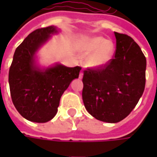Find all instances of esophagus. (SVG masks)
Masks as SVG:
<instances>
[{"instance_id":"1","label":"esophagus","mask_w":157,"mask_h":157,"mask_svg":"<svg viewBox=\"0 0 157 157\" xmlns=\"http://www.w3.org/2000/svg\"><path fill=\"white\" fill-rule=\"evenodd\" d=\"M82 77H83V71H80L79 72V78H82Z\"/></svg>"}]
</instances>
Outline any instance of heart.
<instances>
[{"label": "heart", "instance_id": "heart-1", "mask_svg": "<svg viewBox=\"0 0 157 157\" xmlns=\"http://www.w3.org/2000/svg\"><path fill=\"white\" fill-rule=\"evenodd\" d=\"M84 55H90L87 58L88 66L99 68L104 66L111 59L113 52V45L110 41H106L101 36L89 39L82 47Z\"/></svg>", "mask_w": 157, "mask_h": 157}]
</instances>
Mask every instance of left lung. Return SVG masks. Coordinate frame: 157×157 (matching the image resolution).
<instances>
[{"mask_svg":"<svg viewBox=\"0 0 157 157\" xmlns=\"http://www.w3.org/2000/svg\"><path fill=\"white\" fill-rule=\"evenodd\" d=\"M116 50L104 66L84 71L82 98L95 119L116 123L127 117L143 94L146 57L132 37L114 32Z\"/></svg>","mask_w":157,"mask_h":157,"instance_id":"obj_1","label":"left lung"}]
</instances>
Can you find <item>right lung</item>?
Here are the masks:
<instances>
[{"label": "right lung", "instance_id": "add662e5", "mask_svg": "<svg viewBox=\"0 0 157 157\" xmlns=\"http://www.w3.org/2000/svg\"><path fill=\"white\" fill-rule=\"evenodd\" d=\"M54 26L41 28L29 34L15 50L9 72L11 99L16 110L28 121L44 123L56 115L60 98L70 83L78 78L80 66L57 64L40 70L34 64L35 52L50 35Z\"/></svg>", "mask_w": 157, "mask_h": 157}]
</instances>
